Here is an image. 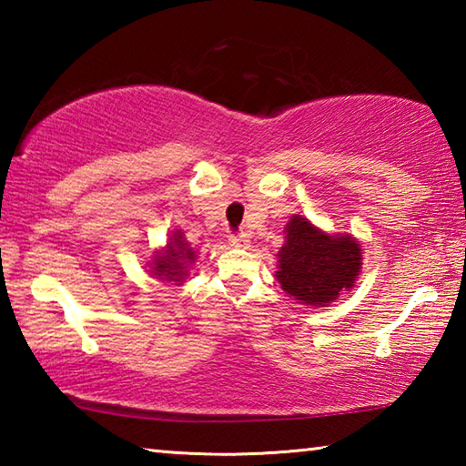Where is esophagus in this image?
Listing matches in <instances>:
<instances>
[{
  "instance_id": "1",
  "label": "esophagus",
  "mask_w": 466,
  "mask_h": 466,
  "mask_svg": "<svg viewBox=\"0 0 466 466\" xmlns=\"http://www.w3.org/2000/svg\"><path fill=\"white\" fill-rule=\"evenodd\" d=\"M228 242H230L232 248H248V244H250L247 236H230V240Z\"/></svg>"
}]
</instances>
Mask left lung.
I'll list each match as a JSON object with an SVG mask.
<instances>
[{
    "label": "left lung",
    "instance_id": "obj_1",
    "mask_svg": "<svg viewBox=\"0 0 466 466\" xmlns=\"http://www.w3.org/2000/svg\"><path fill=\"white\" fill-rule=\"evenodd\" d=\"M275 278L289 298L310 309H325L350 291L361 271V247L351 234H329L309 218L294 214L283 228Z\"/></svg>",
    "mask_w": 466,
    "mask_h": 466
}]
</instances>
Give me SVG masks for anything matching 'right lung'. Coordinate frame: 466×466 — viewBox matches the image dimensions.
Returning a JSON list of instances; mask_svg holds the SVG:
<instances>
[{
  "label": "right lung",
  "instance_id": "right-lung-1",
  "mask_svg": "<svg viewBox=\"0 0 466 466\" xmlns=\"http://www.w3.org/2000/svg\"><path fill=\"white\" fill-rule=\"evenodd\" d=\"M197 261V250L187 242L185 232L175 228L168 234L167 247L156 248L147 258V273L160 281H175V286H183L188 271Z\"/></svg>",
  "mask_w": 466,
  "mask_h": 466
}]
</instances>
